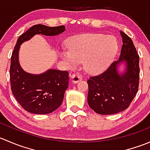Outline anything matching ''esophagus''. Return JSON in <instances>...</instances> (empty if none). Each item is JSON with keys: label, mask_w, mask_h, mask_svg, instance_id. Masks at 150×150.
I'll return each instance as SVG.
<instances>
[{"label": "esophagus", "mask_w": 150, "mask_h": 150, "mask_svg": "<svg viewBox=\"0 0 150 150\" xmlns=\"http://www.w3.org/2000/svg\"><path fill=\"white\" fill-rule=\"evenodd\" d=\"M81 80H82V78H81V76L79 74H72V75H71V82L73 83H79Z\"/></svg>", "instance_id": "esophagus-1"}]
</instances>
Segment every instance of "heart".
<instances>
[{"mask_svg":"<svg viewBox=\"0 0 150 150\" xmlns=\"http://www.w3.org/2000/svg\"><path fill=\"white\" fill-rule=\"evenodd\" d=\"M68 50L59 52L60 58L71 68L83 62L85 71L92 75L104 72L114 59L117 43L114 37L103 34L85 33L68 39Z\"/></svg>","mask_w":150,"mask_h":150,"instance_id":"1","label":"heart"}]
</instances>
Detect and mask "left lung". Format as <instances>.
<instances>
[{"label": "left lung", "mask_w": 150, "mask_h": 150, "mask_svg": "<svg viewBox=\"0 0 150 150\" xmlns=\"http://www.w3.org/2000/svg\"><path fill=\"white\" fill-rule=\"evenodd\" d=\"M122 45L118 60L101 75L91 77L88 104L100 115H113L126 110L139 88V57L132 40L120 31Z\"/></svg>", "instance_id": "left-lung-1"}]
</instances>
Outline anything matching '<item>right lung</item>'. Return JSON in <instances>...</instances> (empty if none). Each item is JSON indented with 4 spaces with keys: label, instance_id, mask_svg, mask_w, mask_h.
<instances>
[{
    "label": "right lung",
    "instance_id": "right-lung-1",
    "mask_svg": "<svg viewBox=\"0 0 150 150\" xmlns=\"http://www.w3.org/2000/svg\"><path fill=\"white\" fill-rule=\"evenodd\" d=\"M65 31V27L35 25L21 35L12 52L10 66L11 91L18 103L33 114L51 113L63 102L69 83L67 71L49 69L40 74L29 73L22 69L19 60L21 45L35 35L55 36Z\"/></svg>",
    "mask_w": 150,
    "mask_h": 150
}]
</instances>
